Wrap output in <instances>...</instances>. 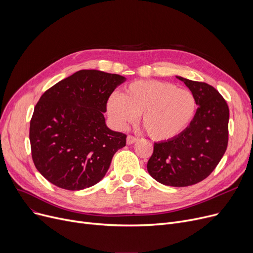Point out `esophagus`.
I'll return each instance as SVG.
<instances>
[{
	"label": "esophagus",
	"instance_id": "esophagus-1",
	"mask_svg": "<svg viewBox=\"0 0 253 253\" xmlns=\"http://www.w3.org/2000/svg\"><path fill=\"white\" fill-rule=\"evenodd\" d=\"M126 141H127V144H132V143H134V142L137 141V138L133 135H128Z\"/></svg>",
	"mask_w": 253,
	"mask_h": 253
}]
</instances>
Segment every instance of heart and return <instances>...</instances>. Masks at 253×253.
<instances>
[{
	"instance_id": "heart-1",
	"label": "heart",
	"mask_w": 253,
	"mask_h": 253,
	"mask_svg": "<svg viewBox=\"0 0 253 253\" xmlns=\"http://www.w3.org/2000/svg\"><path fill=\"white\" fill-rule=\"evenodd\" d=\"M196 98L188 89L162 81H138L128 85L120 96L113 95L106 111L114 126L125 129L141 116V126L155 140L177 136L192 121Z\"/></svg>"
}]
</instances>
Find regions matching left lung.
I'll return each mask as SVG.
<instances>
[{
	"instance_id": "obj_1",
	"label": "left lung",
	"mask_w": 253,
	"mask_h": 253,
	"mask_svg": "<svg viewBox=\"0 0 253 253\" xmlns=\"http://www.w3.org/2000/svg\"><path fill=\"white\" fill-rule=\"evenodd\" d=\"M195 95L197 112L177 136L155 142L147 168L150 175L170 187H188L210 175L228 147L229 106L214 88L176 77Z\"/></svg>"
}]
</instances>
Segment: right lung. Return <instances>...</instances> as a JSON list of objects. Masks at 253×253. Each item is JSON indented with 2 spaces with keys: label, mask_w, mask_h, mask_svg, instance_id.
Instances as JSON below:
<instances>
[{
  "label": "right lung",
  "mask_w": 253,
  "mask_h": 253,
  "mask_svg": "<svg viewBox=\"0 0 253 253\" xmlns=\"http://www.w3.org/2000/svg\"><path fill=\"white\" fill-rule=\"evenodd\" d=\"M126 78L82 70L45 91L30 125L32 158L38 171L58 188L79 191L100 181L126 134L106 127L103 113Z\"/></svg>",
  "instance_id": "right-lung-1"
}]
</instances>
